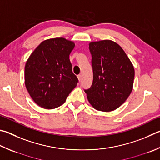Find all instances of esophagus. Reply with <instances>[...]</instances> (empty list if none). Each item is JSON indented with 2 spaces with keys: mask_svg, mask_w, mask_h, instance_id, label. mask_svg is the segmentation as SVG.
<instances>
[{
  "mask_svg": "<svg viewBox=\"0 0 160 160\" xmlns=\"http://www.w3.org/2000/svg\"><path fill=\"white\" fill-rule=\"evenodd\" d=\"M78 80H79V82H81V80H82V75H78Z\"/></svg>",
  "mask_w": 160,
  "mask_h": 160,
  "instance_id": "1",
  "label": "esophagus"
}]
</instances>
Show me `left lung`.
Listing matches in <instances>:
<instances>
[{
    "label": "left lung",
    "mask_w": 160,
    "mask_h": 160,
    "mask_svg": "<svg viewBox=\"0 0 160 160\" xmlns=\"http://www.w3.org/2000/svg\"><path fill=\"white\" fill-rule=\"evenodd\" d=\"M92 85L85 89L89 103L103 112L112 111L124 103L132 91L134 68L120 45L110 40L91 42Z\"/></svg>",
    "instance_id": "1"
}]
</instances>
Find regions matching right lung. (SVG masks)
Wrapping results in <instances>:
<instances>
[{
  "mask_svg": "<svg viewBox=\"0 0 160 160\" xmlns=\"http://www.w3.org/2000/svg\"><path fill=\"white\" fill-rule=\"evenodd\" d=\"M75 43L64 38L42 41L25 65V85L32 99L45 109H54L65 102L77 85L69 54Z\"/></svg>",
  "mask_w": 160,
  "mask_h": 160,
  "instance_id": "right-lung-1",
  "label": "right lung"
}]
</instances>
